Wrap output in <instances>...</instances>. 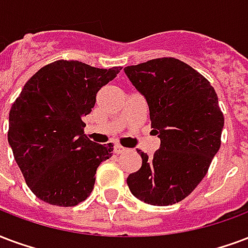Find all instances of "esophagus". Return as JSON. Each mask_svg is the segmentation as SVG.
Wrapping results in <instances>:
<instances>
[{"label":"esophagus","mask_w":248,"mask_h":248,"mask_svg":"<svg viewBox=\"0 0 248 248\" xmlns=\"http://www.w3.org/2000/svg\"><path fill=\"white\" fill-rule=\"evenodd\" d=\"M124 152H125V148H123L120 145H116V146H115V153H116V154H122V153Z\"/></svg>","instance_id":"obj_1"}]
</instances>
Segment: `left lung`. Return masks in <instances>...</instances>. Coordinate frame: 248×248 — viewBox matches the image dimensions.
Wrapping results in <instances>:
<instances>
[{"label": "left lung", "mask_w": 248, "mask_h": 248, "mask_svg": "<svg viewBox=\"0 0 248 248\" xmlns=\"http://www.w3.org/2000/svg\"><path fill=\"white\" fill-rule=\"evenodd\" d=\"M149 106L161 146L126 184L141 202L166 206L182 202L208 172L221 146L223 115L209 81L183 61L154 59L124 68Z\"/></svg>", "instance_id": "1"}]
</instances>
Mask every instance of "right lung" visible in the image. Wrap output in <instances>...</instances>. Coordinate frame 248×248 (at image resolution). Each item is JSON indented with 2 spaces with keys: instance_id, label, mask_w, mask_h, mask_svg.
Instances as JSON below:
<instances>
[{
  "instance_id": "1",
  "label": "right lung",
  "mask_w": 248,
  "mask_h": 248,
  "mask_svg": "<svg viewBox=\"0 0 248 248\" xmlns=\"http://www.w3.org/2000/svg\"><path fill=\"white\" fill-rule=\"evenodd\" d=\"M120 70L59 60L26 82L9 113L7 141L38 199L74 206L94 189L96 169L111 158L113 145L89 140L82 116L91 112L96 93Z\"/></svg>"
}]
</instances>
